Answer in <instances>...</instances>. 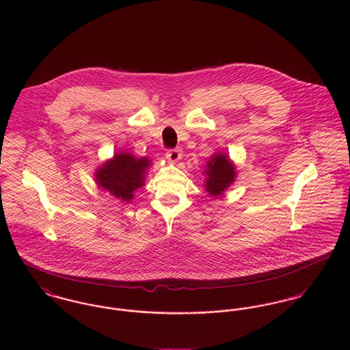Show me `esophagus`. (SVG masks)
I'll list each match as a JSON object with an SVG mask.
<instances>
[{"label": "esophagus", "instance_id": "obj_1", "mask_svg": "<svg viewBox=\"0 0 350 350\" xmlns=\"http://www.w3.org/2000/svg\"><path fill=\"white\" fill-rule=\"evenodd\" d=\"M180 156H182V150H176V148H174V150H168L165 152V157H167V160H168V161H171V163L178 161V160L180 159Z\"/></svg>", "mask_w": 350, "mask_h": 350}]
</instances>
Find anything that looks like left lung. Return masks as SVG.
Wrapping results in <instances>:
<instances>
[{
	"label": "left lung",
	"mask_w": 350,
	"mask_h": 350,
	"mask_svg": "<svg viewBox=\"0 0 350 350\" xmlns=\"http://www.w3.org/2000/svg\"><path fill=\"white\" fill-rule=\"evenodd\" d=\"M206 191L213 196H221L222 191L234 180V167L224 154H215L207 164Z\"/></svg>",
	"instance_id": "obj_1"
}]
</instances>
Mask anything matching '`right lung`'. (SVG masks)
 Returning a JSON list of instances; mask_svg holds the SVG:
<instances>
[{
	"instance_id": "add662e5",
	"label": "right lung",
	"mask_w": 350,
	"mask_h": 350,
	"mask_svg": "<svg viewBox=\"0 0 350 350\" xmlns=\"http://www.w3.org/2000/svg\"><path fill=\"white\" fill-rule=\"evenodd\" d=\"M148 165L147 157L136 159L131 153H117L113 160L100 167L96 178L100 187L118 200L129 202L133 198V191L143 186Z\"/></svg>"
}]
</instances>
